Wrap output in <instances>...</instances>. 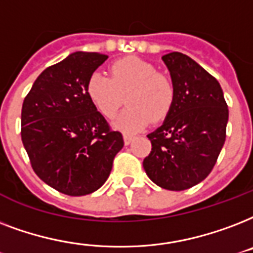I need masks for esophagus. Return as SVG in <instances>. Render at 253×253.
Returning a JSON list of instances; mask_svg holds the SVG:
<instances>
[{"label": "esophagus", "mask_w": 253, "mask_h": 253, "mask_svg": "<svg viewBox=\"0 0 253 253\" xmlns=\"http://www.w3.org/2000/svg\"><path fill=\"white\" fill-rule=\"evenodd\" d=\"M133 140H134V136H132V134H124V144L125 145H129Z\"/></svg>", "instance_id": "esophagus-1"}]
</instances>
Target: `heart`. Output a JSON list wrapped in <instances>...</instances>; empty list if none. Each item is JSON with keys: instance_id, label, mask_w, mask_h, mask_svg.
Returning a JSON list of instances; mask_svg holds the SVG:
<instances>
[{"instance_id": "obj_1", "label": "heart", "mask_w": 253, "mask_h": 253, "mask_svg": "<svg viewBox=\"0 0 253 253\" xmlns=\"http://www.w3.org/2000/svg\"><path fill=\"white\" fill-rule=\"evenodd\" d=\"M88 99L105 119H113L124 103L128 108L115 121V128L124 133L140 132L149 123L164 120L174 103V87L153 64L129 56L116 60L109 76L92 72L85 85Z\"/></svg>"}]
</instances>
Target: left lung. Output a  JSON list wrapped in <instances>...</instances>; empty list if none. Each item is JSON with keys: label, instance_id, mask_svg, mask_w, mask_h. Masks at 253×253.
I'll use <instances>...</instances> for the list:
<instances>
[{"label": "left lung", "instance_id": "1", "mask_svg": "<svg viewBox=\"0 0 253 253\" xmlns=\"http://www.w3.org/2000/svg\"><path fill=\"white\" fill-rule=\"evenodd\" d=\"M174 87V103L164 124L149 133L152 152L142 165L162 189L182 191L211 173L226 141L228 108L220 84L190 56H162Z\"/></svg>", "mask_w": 253, "mask_h": 253}]
</instances>
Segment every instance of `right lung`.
<instances>
[{
  "label": "right lung",
  "instance_id": "add662e5",
  "mask_svg": "<svg viewBox=\"0 0 253 253\" xmlns=\"http://www.w3.org/2000/svg\"><path fill=\"white\" fill-rule=\"evenodd\" d=\"M108 56L78 51L47 67L23 100L21 137L35 174L59 193L87 195L104 185L123 134L88 99L85 85Z\"/></svg>",
  "mask_w": 253,
  "mask_h": 253
}]
</instances>
